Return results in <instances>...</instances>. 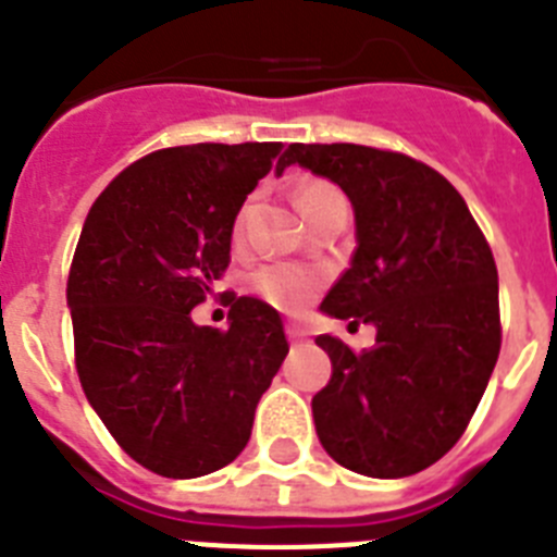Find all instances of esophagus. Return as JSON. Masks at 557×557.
<instances>
[{"label": "esophagus", "mask_w": 557, "mask_h": 557, "mask_svg": "<svg viewBox=\"0 0 557 557\" xmlns=\"http://www.w3.org/2000/svg\"><path fill=\"white\" fill-rule=\"evenodd\" d=\"M284 329H287V337H289V339H307V337H309V329L304 326V323L289 321Z\"/></svg>", "instance_id": "obj_1"}]
</instances>
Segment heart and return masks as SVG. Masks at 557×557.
<instances>
[{"instance_id":"heart-1","label":"heart","mask_w":557,"mask_h":557,"mask_svg":"<svg viewBox=\"0 0 557 557\" xmlns=\"http://www.w3.org/2000/svg\"><path fill=\"white\" fill-rule=\"evenodd\" d=\"M334 186L326 184V181H309L298 189V206L301 211H307L309 206L318 203V200L334 195ZM245 223V209L239 211L236 218L234 231L239 234ZM253 287L256 293L262 295L264 301L273 304V307L284 309V312H298V309L307 307L314 298L318 287H321V278L318 273L307 268H295V264H270V268H262L253 275Z\"/></svg>"}]
</instances>
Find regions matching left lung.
I'll use <instances>...</instances> for the list:
<instances>
[{
    "label": "left lung",
    "instance_id": "8db88e82",
    "mask_svg": "<svg viewBox=\"0 0 557 557\" xmlns=\"http://www.w3.org/2000/svg\"><path fill=\"white\" fill-rule=\"evenodd\" d=\"M301 164L354 206L357 250L321 309L373 323L376 346L354 354L314 339L332 379L312 398L323 449L379 480L437 462L469 426L502 346L491 245L460 191L405 152L366 145H289L278 175Z\"/></svg>",
    "mask_w": 557,
    "mask_h": 557
}]
</instances>
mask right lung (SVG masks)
<instances>
[{"instance_id": "right-lung-1", "label": "right lung", "mask_w": 557, "mask_h": 557, "mask_svg": "<svg viewBox=\"0 0 557 557\" xmlns=\"http://www.w3.org/2000/svg\"><path fill=\"white\" fill-rule=\"evenodd\" d=\"M278 152L282 141L164 147L122 170L83 223L66 282L77 376L113 441L152 474L228 466L289 351L278 312L248 295H228L225 332L191 323Z\"/></svg>"}]
</instances>
